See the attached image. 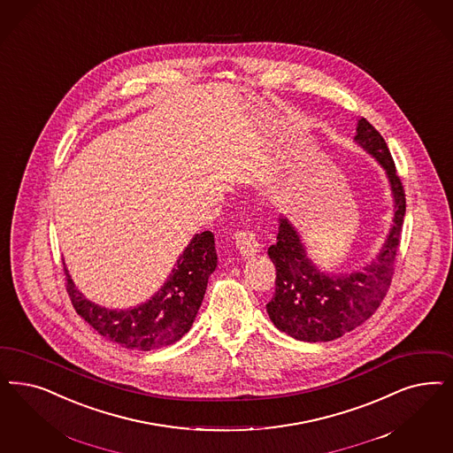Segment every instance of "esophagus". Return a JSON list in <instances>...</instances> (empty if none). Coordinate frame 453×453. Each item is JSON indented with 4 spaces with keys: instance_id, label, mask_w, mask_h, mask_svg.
I'll return each instance as SVG.
<instances>
[{
    "instance_id": "obj_1",
    "label": "esophagus",
    "mask_w": 453,
    "mask_h": 453,
    "mask_svg": "<svg viewBox=\"0 0 453 453\" xmlns=\"http://www.w3.org/2000/svg\"><path fill=\"white\" fill-rule=\"evenodd\" d=\"M235 248L244 256L250 257L254 256L256 252L261 250V242L257 239V234L252 229H242L235 233Z\"/></svg>"
}]
</instances>
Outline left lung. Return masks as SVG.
Instances as JSON below:
<instances>
[{
    "label": "left lung",
    "mask_w": 453,
    "mask_h": 453,
    "mask_svg": "<svg viewBox=\"0 0 453 453\" xmlns=\"http://www.w3.org/2000/svg\"><path fill=\"white\" fill-rule=\"evenodd\" d=\"M355 141L387 171L395 201L393 227L372 265L358 273L329 276L312 265L289 220L280 219L276 244L267 250L276 265V291L265 308L276 328L301 342H331L358 328L378 310L395 274L405 218V188L387 142L366 119L359 120Z\"/></svg>",
    "instance_id": "left-lung-1"
}]
</instances>
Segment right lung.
I'll list each match as a JSON object with an SVG mask.
<instances>
[{
    "mask_svg": "<svg viewBox=\"0 0 453 453\" xmlns=\"http://www.w3.org/2000/svg\"><path fill=\"white\" fill-rule=\"evenodd\" d=\"M218 265L214 234L203 231L190 241L156 296L132 310H107L80 293L65 269V286L75 311L107 338L128 349L150 351L179 342L201 308L209 276Z\"/></svg>",
    "mask_w": 453,
    "mask_h": 453,
    "instance_id": "right-lung-1",
    "label": "right lung"
}]
</instances>
